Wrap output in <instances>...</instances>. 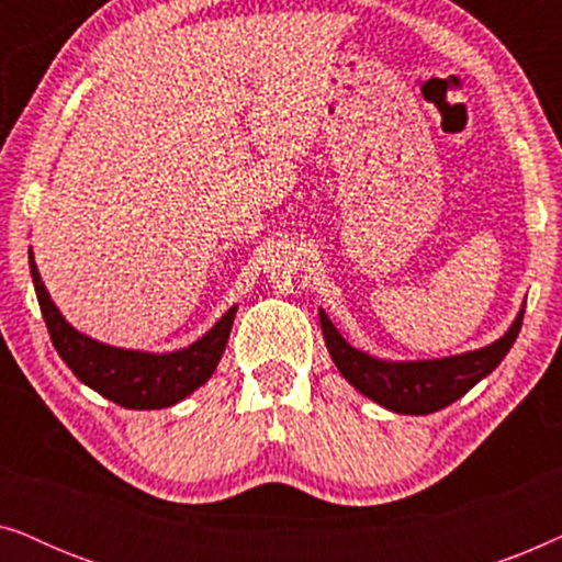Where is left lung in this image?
<instances>
[{
  "instance_id": "left-lung-1",
  "label": "left lung",
  "mask_w": 562,
  "mask_h": 562,
  "mask_svg": "<svg viewBox=\"0 0 562 562\" xmlns=\"http://www.w3.org/2000/svg\"><path fill=\"white\" fill-rule=\"evenodd\" d=\"M525 310L514 319L502 340L488 348L465 352V356L442 358V360H419V363H386L375 360L366 352L350 348L340 333L333 327L325 312H319L322 335H325L327 350L333 356L337 371L373 402L398 414H429L458 402L468 394L475 383L494 371L502 363L506 352L517 340Z\"/></svg>"
}]
</instances>
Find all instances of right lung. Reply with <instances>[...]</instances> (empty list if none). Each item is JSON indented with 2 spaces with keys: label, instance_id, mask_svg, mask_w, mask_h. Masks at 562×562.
I'll return each instance as SVG.
<instances>
[{
  "label": "right lung",
  "instance_id": "add662e5",
  "mask_svg": "<svg viewBox=\"0 0 562 562\" xmlns=\"http://www.w3.org/2000/svg\"><path fill=\"white\" fill-rule=\"evenodd\" d=\"M30 273H33L37 304H41L53 348L76 373V379L125 409H164L181 402L210 379L225 352L235 306L202 340L168 356H150V352L110 348L76 333L50 302L33 256H30Z\"/></svg>",
  "mask_w": 562,
  "mask_h": 562
}]
</instances>
